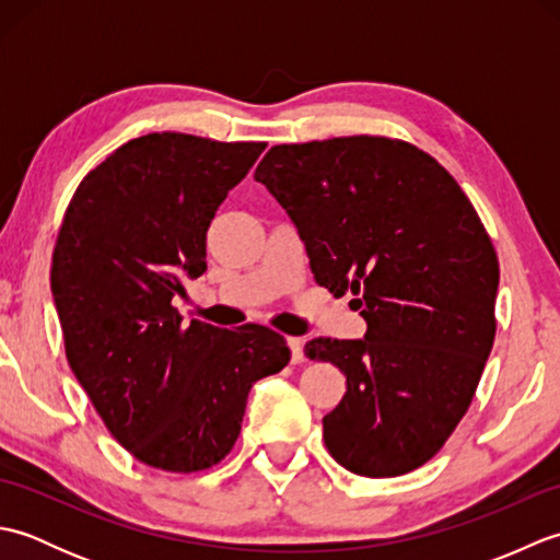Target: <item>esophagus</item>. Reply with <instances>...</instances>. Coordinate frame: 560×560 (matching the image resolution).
I'll return each instance as SVG.
<instances>
[{"instance_id": "obj_1", "label": "esophagus", "mask_w": 560, "mask_h": 560, "mask_svg": "<svg viewBox=\"0 0 560 560\" xmlns=\"http://www.w3.org/2000/svg\"><path fill=\"white\" fill-rule=\"evenodd\" d=\"M287 343H289V349H291V361L293 363H303V341L301 339H295V337H289L287 339Z\"/></svg>"}]
</instances>
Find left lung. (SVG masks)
<instances>
[{"label": "left lung", "instance_id": "8db88e82", "mask_svg": "<svg viewBox=\"0 0 560 560\" xmlns=\"http://www.w3.org/2000/svg\"><path fill=\"white\" fill-rule=\"evenodd\" d=\"M255 180L299 229L315 281L351 291L368 325L305 343L347 375L323 419L329 455L371 479L413 471L467 413L493 347L501 271L479 213L433 156L387 137L271 147Z\"/></svg>", "mask_w": 560, "mask_h": 560}]
</instances>
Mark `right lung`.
<instances>
[{
    "label": "right lung",
    "instance_id": "right-lung-1",
    "mask_svg": "<svg viewBox=\"0 0 560 560\" xmlns=\"http://www.w3.org/2000/svg\"><path fill=\"white\" fill-rule=\"evenodd\" d=\"M261 141L153 132L93 168L59 225L50 287L71 373L113 438L163 471L219 464L249 387L291 361L259 325H183V277L207 271V231Z\"/></svg>",
    "mask_w": 560,
    "mask_h": 560
}]
</instances>
